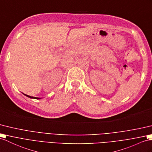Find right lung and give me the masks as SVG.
I'll return each mask as SVG.
<instances>
[{"label": "right lung", "mask_w": 152, "mask_h": 152, "mask_svg": "<svg viewBox=\"0 0 152 152\" xmlns=\"http://www.w3.org/2000/svg\"><path fill=\"white\" fill-rule=\"evenodd\" d=\"M24 95L26 96V97H29V98H31V99H40V98H39V97H31V96H29V95H26L24 94Z\"/></svg>", "instance_id": "1"}]
</instances>
